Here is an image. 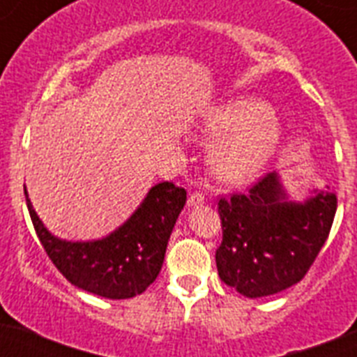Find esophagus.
Here are the masks:
<instances>
[{
	"instance_id": "1",
	"label": "esophagus",
	"mask_w": 357,
	"mask_h": 357,
	"mask_svg": "<svg viewBox=\"0 0 357 357\" xmlns=\"http://www.w3.org/2000/svg\"><path fill=\"white\" fill-rule=\"evenodd\" d=\"M204 200H206V197H204V193H202V191H193V193L189 195L188 204H189V206H191V207L202 206V204H204Z\"/></svg>"
}]
</instances>
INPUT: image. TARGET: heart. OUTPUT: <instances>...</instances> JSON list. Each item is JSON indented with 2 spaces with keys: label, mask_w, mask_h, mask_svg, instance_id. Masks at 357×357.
Returning <instances> with one entry per match:
<instances>
[{
  "label": "heart",
  "mask_w": 357,
  "mask_h": 357,
  "mask_svg": "<svg viewBox=\"0 0 357 357\" xmlns=\"http://www.w3.org/2000/svg\"><path fill=\"white\" fill-rule=\"evenodd\" d=\"M266 114L268 107L257 100H234L207 112L202 134L222 139L211 151V166L220 181H248L273 155L280 130Z\"/></svg>",
  "instance_id": "b5f03b06"
}]
</instances>
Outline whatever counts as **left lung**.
Listing matches in <instances>:
<instances>
[{
  "mask_svg": "<svg viewBox=\"0 0 357 357\" xmlns=\"http://www.w3.org/2000/svg\"><path fill=\"white\" fill-rule=\"evenodd\" d=\"M336 206L329 189L304 204L286 202L275 173L261 176L247 193L222 197L220 279L250 298L301 282L329 236Z\"/></svg>",
  "mask_w": 357,
  "mask_h": 357,
  "instance_id": "8db88e82",
  "label": "left lung"
}]
</instances>
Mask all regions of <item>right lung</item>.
I'll return each instance as SVG.
<instances>
[{
	"mask_svg": "<svg viewBox=\"0 0 357 357\" xmlns=\"http://www.w3.org/2000/svg\"><path fill=\"white\" fill-rule=\"evenodd\" d=\"M184 204V188L160 182L112 234L98 241L71 243L50 234L26 198L37 238L56 270L77 288L112 301L141 295L157 279Z\"/></svg>",
	"mask_w": 357,
	"mask_h": 357,
	"instance_id": "add662e5",
	"label": "right lung"
}]
</instances>
